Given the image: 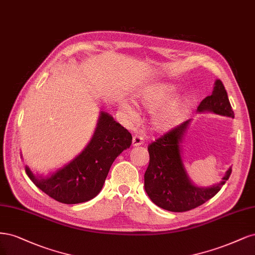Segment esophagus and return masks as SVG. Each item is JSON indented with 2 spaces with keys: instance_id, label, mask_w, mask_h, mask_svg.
Segmentation results:
<instances>
[{
  "instance_id": "obj_1",
  "label": "esophagus",
  "mask_w": 255,
  "mask_h": 255,
  "mask_svg": "<svg viewBox=\"0 0 255 255\" xmlns=\"http://www.w3.org/2000/svg\"><path fill=\"white\" fill-rule=\"evenodd\" d=\"M144 143V138L142 135H138V134H135L132 138V146L136 147V146H141L142 144Z\"/></svg>"
}]
</instances>
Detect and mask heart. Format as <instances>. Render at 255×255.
Listing matches in <instances>:
<instances>
[{
    "instance_id": "1",
    "label": "heart",
    "mask_w": 255,
    "mask_h": 255,
    "mask_svg": "<svg viewBox=\"0 0 255 255\" xmlns=\"http://www.w3.org/2000/svg\"><path fill=\"white\" fill-rule=\"evenodd\" d=\"M176 95L177 89L174 85L157 83L139 90L134 98L143 109L154 111L151 117L152 128L157 131H166L184 121L190 107V102L185 96L175 98ZM119 109L129 121L137 117L134 106L126 100L119 103Z\"/></svg>"
}]
</instances>
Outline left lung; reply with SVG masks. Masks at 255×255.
<instances>
[{
	"label": "left lung",
	"instance_id": "obj_1",
	"mask_svg": "<svg viewBox=\"0 0 255 255\" xmlns=\"http://www.w3.org/2000/svg\"><path fill=\"white\" fill-rule=\"evenodd\" d=\"M197 112L234 119L228 93L219 79L215 81L212 95L200 103ZM190 123L191 120L184 122L148 147L150 158L144 175L145 191L154 204L170 212L190 211L207 202L220 191L232 172V167H229L220 182L208 187L192 181L182 155V142Z\"/></svg>",
	"mask_w": 255,
	"mask_h": 255
}]
</instances>
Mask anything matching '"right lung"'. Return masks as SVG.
<instances>
[{
    "label": "right lung",
    "instance_id": "1",
    "mask_svg": "<svg viewBox=\"0 0 255 255\" xmlns=\"http://www.w3.org/2000/svg\"><path fill=\"white\" fill-rule=\"evenodd\" d=\"M131 141L132 136L127 129L109 113L101 111L91 139L75 158L46 176L35 175L25 166L26 175L57 201L67 204L86 202L102 191L112 163L129 148Z\"/></svg>",
    "mask_w": 255,
    "mask_h": 255
}]
</instances>
